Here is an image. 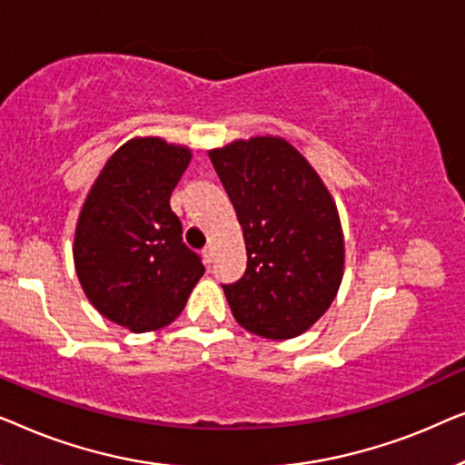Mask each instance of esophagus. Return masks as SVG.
Returning a JSON list of instances; mask_svg holds the SVG:
<instances>
[{"instance_id": "34e87169", "label": "esophagus", "mask_w": 465, "mask_h": 465, "mask_svg": "<svg viewBox=\"0 0 465 465\" xmlns=\"http://www.w3.org/2000/svg\"><path fill=\"white\" fill-rule=\"evenodd\" d=\"M203 260H205V264L213 262V247L212 245H207L205 250H203Z\"/></svg>"}]
</instances>
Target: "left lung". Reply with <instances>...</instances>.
Returning a JSON list of instances; mask_svg holds the SVG:
<instances>
[{
    "label": "left lung",
    "instance_id": "8db88e82",
    "mask_svg": "<svg viewBox=\"0 0 465 465\" xmlns=\"http://www.w3.org/2000/svg\"><path fill=\"white\" fill-rule=\"evenodd\" d=\"M243 228L247 269L222 285L241 326L262 339L307 332L332 304L345 241L320 175L282 137H252L209 152Z\"/></svg>",
    "mask_w": 465,
    "mask_h": 465
}]
</instances>
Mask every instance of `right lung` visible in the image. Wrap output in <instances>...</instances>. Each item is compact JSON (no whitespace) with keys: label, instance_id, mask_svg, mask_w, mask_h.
I'll use <instances>...</instances> for the list:
<instances>
[{"label":"right lung","instance_id":"obj_1","mask_svg":"<svg viewBox=\"0 0 465 465\" xmlns=\"http://www.w3.org/2000/svg\"><path fill=\"white\" fill-rule=\"evenodd\" d=\"M190 158L164 139H131L105 163L80 212L74 262L82 290L101 315L133 332L173 322L205 272L169 205Z\"/></svg>","mask_w":465,"mask_h":465}]
</instances>
